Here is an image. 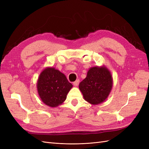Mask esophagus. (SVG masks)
<instances>
[{
	"mask_svg": "<svg viewBox=\"0 0 149 149\" xmlns=\"http://www.w3.org/2000/svg\"><path fill=\"white\" fill-rule=\"evenodd\" d=\"M79 80L77 79V80H76L74 82H73V85L74 86H77L79 84Z\"/></svg>",
	"mask_w": 149,
	"mask_h": 149,
	"instance_id": "obj_1",
	"label": "esophagus"
}]
</instances>
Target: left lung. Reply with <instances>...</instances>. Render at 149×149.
I'll list each match as a JSON object with an SVG mask.
<instances>
[{
	"label": "left lung",
	"instance_id": "8db88e82",
	"mask_svg": "<svg viewBox=\"0 0 149 149\" xmlns=\"http://www.w3.org/2000/svg\"><path fill=\"white\" fill-rule=\"evenodd\" d=\"M113 79L106 66H94L89 68L87 76L79 84L85 101L93 105L103 102L109 95Z\"/></svg>",
	"mask_w": 149,
	"mask_h": 149
}]
</instances>
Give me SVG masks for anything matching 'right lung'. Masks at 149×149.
<instances>
[{
  "instance_id": "1",
  "label": "right lung",
  "mask_w": 149,
  "mask_h": 149,
  "mask_svg": "<svg viewBox=\"0 0 149 149\" xmlns=\"http://www.w3.org/2000/svg\"><path fill=\"white\" fill-rule=\"evenodd\" d=\"M72 87L66 76L53 67H47L41 72L37 84L41 100L51 107L61 105Z\"/></svg>"
}]
</instances>
